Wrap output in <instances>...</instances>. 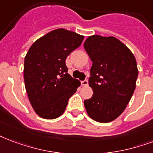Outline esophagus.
<instances>
[{
  "mask_svg": "<svg viewBox=\"0 0 153 153\" xmlns=\"http://www.w3.org/2000/svg\"><path fill=\"white\" fill-rule=\"evenodd\" d=\"M81 84L82 86H88V81L87 80H83V81L81 82Z\"/></svg>",
  "mask_w": 153,
  "mask_h": 153,
  "instance_id": "esophagus-1",
  "label": "esophagus"
}]
</instances>
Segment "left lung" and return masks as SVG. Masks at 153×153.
I'll list each match as a JSON object with an SVG mask.
<instances>
[{
  "mask_svg": "<svg viewBox=\"0 0 153 153\" xmlns=\"http://www.w3.org/2000/svg\"><path fill=\"white\" fill-rule=\"evenodd\" d=\"M83 45L93 62L89 79L93 95L84 101L85 108L92 120L109 123L125 110L136 89V58L122 42L111 36H89Z\"/></svg>",
  "mask_w": 153,
  "mask_h": 153,
  "instance_id": "left-lung-1",
  "label": "left lung"
}]
</instances>
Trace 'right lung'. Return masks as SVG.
Instances as JSON below:
<instances>
[{
    "label": "right lung",
    "mask_w": 153,
    "mask_h": 153,
    "mask_svg": "<svg viewBox=\"0 0 153 153\" xmlns=\"http://www.w3.org/2000/svg\"><path fill=\"white\" fill-rule=\"evenodd\" d=\"M84 36L58 29L35 41L24 62V81L33 110L53 120L64 113L70 97L81 85L67 73L66 58L81 45Z\"/></svg>",
    "instance_id": "right-lung-1"
}]
</instances>
